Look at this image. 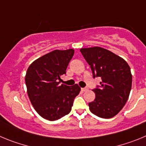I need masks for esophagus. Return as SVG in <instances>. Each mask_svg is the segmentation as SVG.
<instances>
[{
	"label": "esophagus",
	"instance_id": "1",
	"mask_svg": "<svg viewBox=\"0 0 146 146\" xmlns=\"http://www.w3.org/2000/svg\"><path fill=\"white\" fill-rule=\"evenodd\" d=\"M87 90H88V88H86V87L81 88V91L82 92H86V91H87Z\"/></svg>",
	"mask_w": 146,
	"mask_h": 146
}]
</instances>
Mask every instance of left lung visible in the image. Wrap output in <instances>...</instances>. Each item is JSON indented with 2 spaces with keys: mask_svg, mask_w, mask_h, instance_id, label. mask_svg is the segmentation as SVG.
Segmentation results:
<instances>
[{
  "mask_svg": "<svg viewBox=\"0 0 146 146\" xmlns=\"http://www.w3.org/2000/svg\"><path fill=\"white\" fill-rule=\"evenodd\" d=\"M90 65L93 77H100V88L92 91L95 99L89 110L102 119L113 117L123 108L129 96L132 76L127 62L111 51L94 46L80 49Z\"/></svg>",
  "mask_w": 146,
  "mask_h": 146,
  "instance_id": "left-lung-1",
  "label": "left lung"
}]
</instances>
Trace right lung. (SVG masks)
Listing matches in <instances>:
<instances>
[{
    "label": "right lung",
    "instance_id": "add662e5",
    "mask_svg": "<svg viewBox=\"0 0 146 146\" xmlns=\"http://www.w3.org/2000/svg\"><path fill=\"white\" fill-rule=\"evenodd\" d=\"M74 50H54L33 62L27 68L25 84L29 99L44 119L56 121L70 112L73 100L79 94L78 84H60L66 73Z\"/></svg>",
    "mask_w": 146,
    "mask_h": 146
}]
</instances>
